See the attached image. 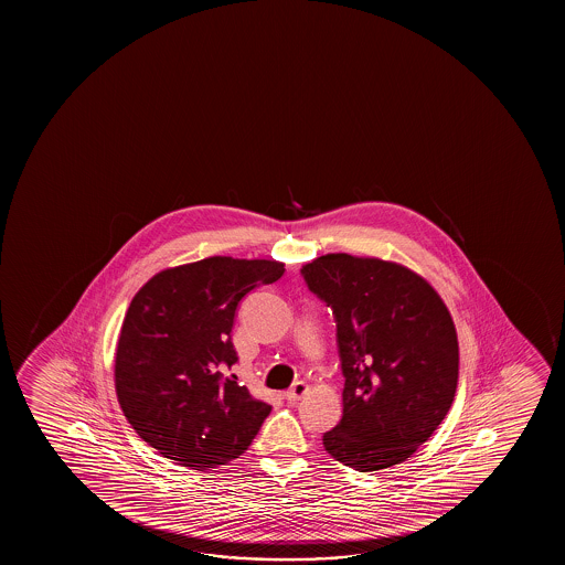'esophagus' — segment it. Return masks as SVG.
Here are the masks:
<instances>
[{
	"instance_id": "obj_1",
	"label": "esophagus",
	"mask_w": 565,
	"mask_h": 565,
	"mask_svg": "<svg viewBox=\"0 0 565 565\" xmlns=\"http://www.w3.org/2000/svg\"><path fill=\"white\" fill-rule=\"evenodd\" d=\"M307 392H309V386H307L305 382H295L294 386H291V390H287L286 399L289 403L299 402L302 395L307 394Z\"/></svg>"
}]
</instances>
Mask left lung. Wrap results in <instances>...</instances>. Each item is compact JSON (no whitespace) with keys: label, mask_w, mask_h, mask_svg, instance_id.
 Instances as JSON below:
<instances>
[{"label":"left lung","mask_w":565,"mask_h":565,"mask_svg":"<svg viewBox=\"0 0 565 565\" xmlns=\"http://www.w3.org/2000/svg\"><path fill=\"white\" fill-rule=\"evenodd\" d=\"M310 291L332 309L343 417L322 436L340 463L371 472L402 463L448 415L459 345L448 307L402 264L348 253L301 268Z\"/></svg>","instance_id":"left-lung-1"}]
</instances>
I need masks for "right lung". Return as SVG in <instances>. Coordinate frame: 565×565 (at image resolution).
I'll return each mask as SVG.
<instances>
[{
    "mask_svg": "<svg viewBox=\"0 0 565 565\" xmlns=\"http://www.w3.org/2000/svg\"><path fill=\"white\" fill-rule=\"evenodd\" d=\"M284 271L276 260L210 256L156 274L132 297L117 341V402L158 454L209 471L255 440L271 407L224 372L237 363L241 299Z\"/></svg>",
    "mask_w": 565,
    "mask_h": 565,
    "instance_id": "1",
    "label": "right lung"
}]
</instances>
